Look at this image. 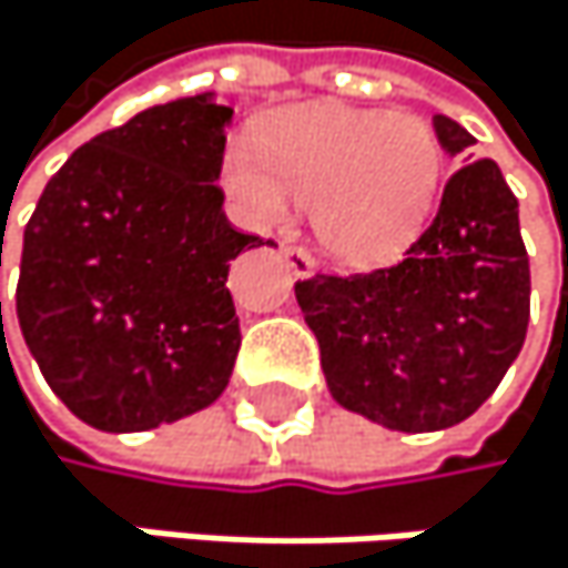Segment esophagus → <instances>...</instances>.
<instances>
[{"mask_svg": "<svg viewBox=\"0 0 568 568\" xmlns=\"http://www.w3.org/2000/svg\"><path fill=\"white\" fill-rule=\"evenodd\" d=\"M282 258L290 262V268H293L296 275H310V272L316 268L313 252H310V248H303V245H282Z\"/></svg>", "mask_w": 568, "mask_h": 568, "instance_id": "1", "label": "esophagus"}]
</instances>
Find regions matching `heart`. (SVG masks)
Listing matches in <instances>:
<instances>
[{
    "label": "heart",
    "instance_id": "obj_1",
    "mask_svg": "<svg viewBox=\"0 0 568 568\" xmlns=\"http://www.w3.org/2000/svg\"><path fill=\"white\" fill-rule=\"evenodd\" d=\"M444 154L414 113L306 106L272 116L258 151L232 144L225 187L265 229L313 209L320 245L343 262H381L414 239L434 205Z\"/></svg>",
    "mask_w": 568,
    "mask_h": 568
}]
</instances>
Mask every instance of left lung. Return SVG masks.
I'll return each instance as SVG.
<instances>
[{
	"label": "left lung",
	"instance_id": "8db88e82",
	"mask_svg": "<svg viewBox=\"0 0 568 568\" xmlns=\"http://www.w3.org/2000/svg\"><path fill=\"white\" fill-rule=\"evenodd\" d=\"M434 131L452 158L475 144L444 113ZM529 296L518 197L491 158L448 178L400 262L296 282L336 404L407 434L462 424L495 394L525 343Z\"/></svg>",
	"mask_w": 568,
	"mask_h": 568
}]
</instances>
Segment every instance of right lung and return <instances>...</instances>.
I'll return each mask as SVG.
<instances>
[{"label": "right lung", "mask_w": 568, "mask_h": 568, "mask_svg": "<svg viewBox=\"0 0 568 568\" xmlns=\"http://www.w3.org/2000/svg\"><path fill=\"white\" fill-rule=\"evenodd\" d=\"M229 120L212 93L141 110L73 151L26 225L22 339L97 430H151L229 387L242 333L225 282L262 245L222 212Z\"/></svg>", "instance_id": "1"}]
</instances>
